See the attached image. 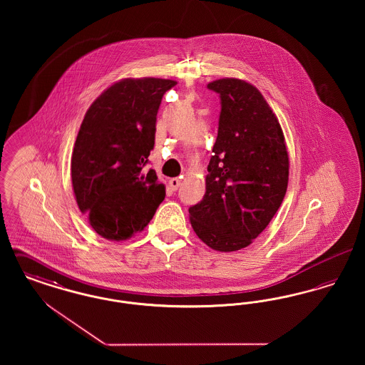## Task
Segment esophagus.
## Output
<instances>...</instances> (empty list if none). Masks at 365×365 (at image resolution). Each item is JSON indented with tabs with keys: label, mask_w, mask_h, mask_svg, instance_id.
Instances as JSON below:
<instances>
[{
	"label": "esophagus",
	"mask_w": 365,
	"mask_h": 365,
	"mask_svg": "<svg viewBox=\"0 0 365 365\" xmlns=\"http://www.w3.org/2000/svg\"><path fill=\"white\" fill-rule=\"evenodd\" d=\"M170 186H171V189H173V190H178V189H179V186H180V179H179V178H173V179H170Z\"/></svg>",
	"instance_id": "esophagus-1"
}]
</instances>
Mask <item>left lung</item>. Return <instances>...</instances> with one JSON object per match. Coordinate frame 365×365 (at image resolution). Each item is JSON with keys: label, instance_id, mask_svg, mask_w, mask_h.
Wrapping results in <instances>:
<instances>
[{"label": "left lung", "instance_id": "left-lung-1", "mask_svg": "<svg viewBox=\"0 0 365 365\" xmlns=\"http://www.w3.org/2000/svg\"><path fill=\"white\" fill-rule=\"evenodd\" d=\"M208 88L219 94L222 110L207 191L189 208L190 223L209 247L235 252L253 242L278 212L289 155L278 119L256 87L226 78Z\"/></svg>", "mask_w": 365, "mask_h": 365}]
</instances>
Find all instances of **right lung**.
Masks as SVG:
<instances>
[{
  "mask_svg": "<svg viewBox=\"0 0 365 365\" xmlns=\"http://www.w3.org/2000/svg\"><path fill=\"white\" fill-rule=\"evenodd\" d=\"M171 79H123L90 105L71 157L78 207L109 241L142 231L165 197L153 170L143 167L155 146L157 112Z\"/></svg>",
  "mask_w": 365,
  "mask_h": 365,
  "instance_id": "obj_1",
  "label": "right lung"
}]
</instances>
